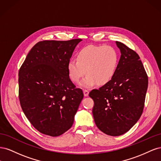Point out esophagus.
<instances>
[{"mask_svg": "<svg viewBox=\"0 0 161 161\" xmlns=\"http://www.w3.org/2000/svg\"><path fill=\"white\" fill-rule=\"evenodd\" d=\"M83 92H84L85 97H88V96H89V91L88 90H84V91H83Z\"/></svg>", "mask_w": 161, "mask_h": 161, "instance_id": "esophagus-1", "label": "esophagus"}]
</instances>
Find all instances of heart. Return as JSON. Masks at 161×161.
I'll return each instance as SVG.
<instances>
[{
	"instance_id": "b5f03b06",
	"label": "heart",
	"mask_w": 161,
	"mask_h": 161,
	"mask_svg": "<svg viewBox=\"0 0 161 161\" xmlns=\"http://www.w3.org/2000/svg\"><path fill=\"white\" fill-rule=\"evenodd\" d=\"M118 53L110 46H89L80 50L76 60L68 62L67 69L72 82H79L85 73L87 75L80 85L91 88L97 83L105 85L113 79L118 64Z\"/></svg>"
}]
</instances>
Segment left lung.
<instances>
[{
  "label": "left lung",
  "mask_w": 161,
  "mask_h": 161,
  "mask_svg": "<svg viewBox=\"0 0 161 161\" xmlns=\"http://www.w3.org/2000/svg\"><path fill=\"white\" fill-rule=\"evenodd\" d=\"M121 56L115 74L109 83L92 90L96 125L103 133L118 136L130 130L142 114L148 76L138 53L115 42Z\"/></svg>",
  "instance_id": "left-lung-1"
}]
</instances>
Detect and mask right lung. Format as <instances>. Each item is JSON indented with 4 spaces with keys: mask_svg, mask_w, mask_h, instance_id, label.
<instances>
[{
    "mask_svg": "<svg viewBox=\"0 0 161 161\" xmlns=\"http://www.w3.org/2000/svg\"><path fill=\"white\" fill-rule=\"evenodd\" d=\"M82 40H46L29 52L19 72V97L23 113L40 132L58 136L69 130L83 99L67 69Z\"/></svg>",
    "mask_w": 161,
    "mask_h": 161,
    "instance_id": "obj_1",
    "label": "right lung"
}]
</instances>
